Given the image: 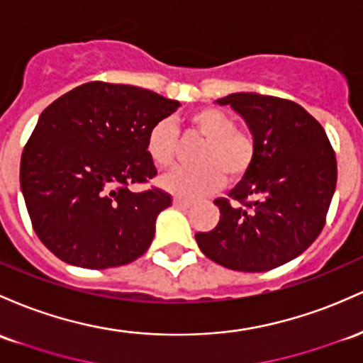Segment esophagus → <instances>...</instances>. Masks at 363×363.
<instances>
[{
  "mask_svg": "<svg viewBox=\"0 0 363 363\" xmlns=\"http://www.w3.org/2000/svg\"><path fill=\"white\" fill-rule=\"evenodd\" d=\"M191 205H193V201L186 200V198H174V206H177V208H189Z\"/></svg>",
  "mask_w": 363,
  "mask_h": 363,
  "instance_id": "1",
  "label": "esophagus"
}]
</instances>
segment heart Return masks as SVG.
I'll list each match as a JSON object with an SVG mask.
<instances>
[{"instance_id":"obj_1","label":"heart","mask_w":363,"mask_h":363,"mask_svg":"<svg viewBox=\"0 0 363 363\" xmlns=\"http://www.w3.org/2000/svg\"><path fill=\"white\" fill-rule=\"evenodd\" d=\"M189 127L205 138L194 155V165L177 167L162 177V186L181 198H194L220 188L227 175L236 182L252 170L258 145L253 133L236 127L229 113L215 106L194 110ZM179 148V130L169 118L153 123L146 136V151L158 169L174 165Z\"/></svg>"}]
</instances>
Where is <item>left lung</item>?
Instances as JSON below:
<instances>
[{
    "instance_id": "8db88e82",
    "label": "left lung",
    "mask_w": 363,
    "mask_h": 363,
    "mask_svg": "<svg viewBox=\"0 0 363 363\" xmlns=\"http://www.w3.org/2000/svg\"><path fill=\"white\" fill-rule=\"evenodd\" d=\"M248 123L258 145L255 165L213 203L218 224L196 233L210 260L240 272H267L317 240L336 189L337 163L325 130L291 99L234 93L217 99Z\"/></svg>"
}]
</instances>
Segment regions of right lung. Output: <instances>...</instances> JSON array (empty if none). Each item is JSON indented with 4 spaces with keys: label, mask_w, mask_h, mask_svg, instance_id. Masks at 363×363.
Returning <instances> with one entry per match:
<instances>
[{
    "label": "right lung",
    "mask_w": 363,
    "mask_h": 363,
    "mask_svg": "<svg viewBox=\"0 0 363 363\" xmlns=\"http://www.w3.org/2000/svg\"><path fill=\"white\" fill-rule=\"evenodd\" d=\"M179 101L127 84L93 81L55 99L20 160V188L43 245L82 269L134 262L150 248L157 215L172 205L146 151L153 123Z\"/></svg>",
    "instance_id": "add662e5"
}]
</instances>
